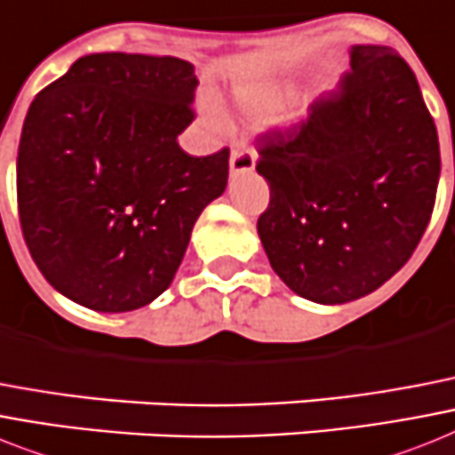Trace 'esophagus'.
Returning a JSON list of instances; mask_svg holds the SVG:
<instances>
[{"instance_id": "esophagus-1", "label": "esophagus", "mask_w": 455, "mask_h": 455, "mask_svg": "<svg viewBox=\"0 0 455 455\" xmlns=\"http://www.w3.org/2000/svg\"><path fill=\"white\" fill-rule=\"evenodd\" d=\"M254 164H257V154H254L252 147H247V142H238L231 151V158H228V168L234 175L240 172H252Z\"/></svg>"}]
</instances>
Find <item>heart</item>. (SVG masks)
Listing matches in <instances>:
<instances>
[{
    "instance_id": "heart-1",
    "label": "heart",
    "mask_w": 455,
    "mask_h": 455,
    "mask_svg": "<svg viewBox=\"0 0 455 455\" xmlns=\"http://www.w3.org/2000/svg\"><path fill=\"white\" fill-rule=\"evenodd\" d=\"M285 98V91H278V88H254L240 95V105L252 114H271L283 107Z\"/></svg>"
}]
</instances>
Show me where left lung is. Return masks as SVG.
I'll use <instances>...</instances> for the list:
<instances>
[{
	"instance_id": "8db88e82",
	"label": "left lung",
	"mask_w": 455,
	"mask_h": 455,
	"mask_svg": "<svg viewBox=\"0 0 455 455\" xmlns=\"http://www.w3.org/2000/svg\"><path fill=\"white\" fill-rule=\"evenodd\" d=\"M439 168L416 74L390 46H353L350 72L306 121L259 138L271 201L257 231L273 271L315 304L379 290L426 234Z\"/></svg>"
}]
</instances>
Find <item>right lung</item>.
Listing matches in <instances>:
<instances>
[{"label": "right lung", "instance_id": "add662e5", "mask_svg": "<svg viewBox=\"0 0 455 455\" xmlns=\"http://www.w3.org/2000/svg\"><path fill=\"white\" fill-rule=\"evenodd\" d=\"M194 65L91 53L32 100L18 147L20 228L44 278L76 304L125 313L175 278L203 208L228 180V149L189 156Z\"/></svg>", "mask_w": 455, "mask_h": 455}]
</instances>
